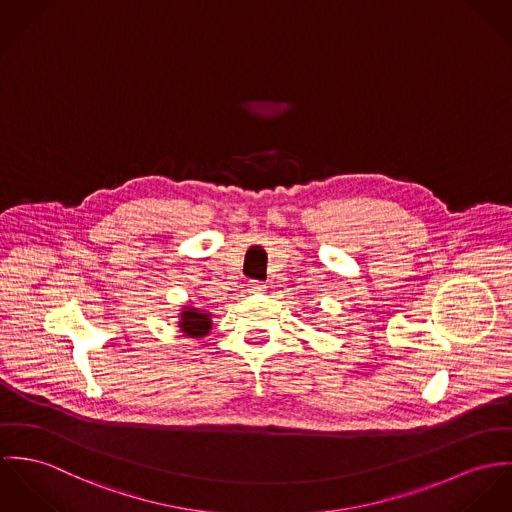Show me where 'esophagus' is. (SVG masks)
<instances>
[{
  "label": "esophagus",
  "mask_w": 512,
  "mask_h": 512,
  "mask_svg": "<svg viewBox=\"0 0 512 512\" xmlns=\"http://www.w3.org/2000/svg\"><path fill=\"white\" fill-rule=\"evenodd\" d=\"M263 288H265V284L259 283V281H253V283L247 286V292H249V294H259V292H263Z\"/></svg>",
  "instance_id": "obj_1"
}]
</instances>
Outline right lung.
Instances as JSON below:
<instances>
[{"mask_svg": "<svg viewBox=\"0 0 512 512\" xmlns=\"http://www.w3.org/2000/svg\"><path fill=\"white\" fill-rule=\"evenodd\" d=\"M178 330L186 338H206L212 330V312L196 308L194 304H184L178 312Z\"/></svg>", "mask_w": 512, "mask_h": 512, "instance_id": "add662e5", "label": "right lung"}]
</instances>
